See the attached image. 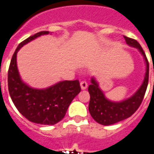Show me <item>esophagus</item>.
Here are the masks:
<instances>
[{
	"mask_svg": "<svg viewBox=\"0 0 154 154\" xmlns=\"http://www.w3.org/2000/svg\"><path fill=\"white\" fill-rule=\"evenodd\" d=\"M80 85H81V88H82V90L86 89L87 87H88V84H87V82H85V81H82V82L80 83Z\"/></svg>",
	"mask_w": 154,
	"mask_h": 154,
	"instance_id": "1",
	"label": "esophagus"
}]
</instances>
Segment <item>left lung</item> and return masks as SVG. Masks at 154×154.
Listing matches in <instances>:
<instances>
[{
	"instance_id": "8db88e82",
	"label": "left lung",
	"mask_w": 154,
	"mask_h": 154,
	"mask_svg": "<svg viewBox=\"0 0 154 154\" xmlns=\"http://www.w3.org/2000/svg\"><path fill=\"white\" fill-rule=\"evenodd\" d=\"M126 44L140 52L146 63V72L141 86L132 96L122 101H111L106 97L95 77H92L88 90L90 94L89 111L94 121L102 125H110L123 121L134 114L141 105L149 82V62L146 53L136 40L124 36Z\"/></svg>"
}]
</instances>
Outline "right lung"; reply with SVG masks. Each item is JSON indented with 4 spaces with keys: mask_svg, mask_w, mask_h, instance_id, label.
<instances>
[{
    "mask_svg": "<svg viewBox=\"0 0 154 154\" xmlns=\"http://www.w3.org/2000/svg\"><path fill=\"white\" fill-rule=\"evenodd\" d=\"M49 31L32 35L17 46L13 53L8 72L9 95L18 111L30 122L53 125L64 118L72 101L81 92L80 83L75 81H61L45 89H36L23 82L17 64V55L20 48Z\"/></svg>",
    "mask_w": 154,
    "mask_h": 154,
    "instance_id": "1",
    "label": "right lung"
}]
</instances>
